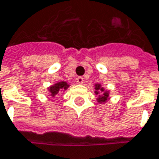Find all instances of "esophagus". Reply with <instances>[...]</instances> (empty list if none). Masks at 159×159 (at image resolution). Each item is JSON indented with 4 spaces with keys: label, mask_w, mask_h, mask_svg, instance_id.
<instances>
[{
    "label": "esophagus",
    "mask_w": 159,
    "mask_h": 159,
    "mask_svg": "<svg viewBox=\"0 0 159 159\" xmlns=\"http://www.w3.org/2000/svg\"><path fill=\"white\" fill-rule=\"evenodd\" d=\"M76 82H77V84H82L83 83H84V78L83 77H77V79H76Z\"/></svg>",
    "instance_id": "34e87169"
}]
</instances>
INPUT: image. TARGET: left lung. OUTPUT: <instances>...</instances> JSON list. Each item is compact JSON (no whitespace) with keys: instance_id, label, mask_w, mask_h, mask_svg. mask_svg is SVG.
<instances>
[{"instance_id":"8db88e82","label":"left lung","mask_w":159,"mask_h":159,"mask_svg":"<svg viewBox=\"0 0 159 159\" xmlns=\"http://www.w3.org/2000/svg\"><path fill=\"white\" fill-rule=\"evenodd\" d=\"M94 94L97 95L96 101L98 104H106L110 99V92L106 88H104L101 84H94Z\"/></svg>"}]
</instances>
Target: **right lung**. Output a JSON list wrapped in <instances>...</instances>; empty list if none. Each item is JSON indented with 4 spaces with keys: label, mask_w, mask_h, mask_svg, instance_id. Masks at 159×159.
<instances>
[{
    "label": "right lung",
    "mask_w": 159,
    "mask_h": 159,
    "mask_svg": "<svg viewBox=\"0 0 159 159\" xmlns=\"http://www.w3.org/2000/svg\"><path fill=\"white\" fill-rule=\"evenodd\" d=\"M70 86V84H68L65 81H61V82H57L55 84H53L52 85H50L47 89L49 94L52 97H54L55 95L61 93V92H65V90H67V88Z\"/></svg>",
    "instance_id": "1"
}]
</instances>
